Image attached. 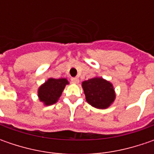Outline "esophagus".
<instances>
[{
	"label": "esophagus",
	"mask_w": 154,
	"mask_h": 154,
	"mask_svg": "<svg viewBox=\"0 0 154 154\" xmlns=\"http://www.w3.org/2000/svg\"><path fill=\"white\" fill-rule=\"evenodd\" d=\"M71 81L73 82V83H74V84H78L79 83V78H77V77H74V78H72L71 79Z\"/></svg>",
	"instance_id": "34e87169"
}]
</instances>
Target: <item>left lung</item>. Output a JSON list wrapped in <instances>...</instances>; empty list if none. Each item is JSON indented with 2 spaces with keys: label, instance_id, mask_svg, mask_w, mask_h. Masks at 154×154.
Segmentation results:
<instances>
[{
  "label": "left lung",
  "instance_id": "obj_1",
  "mask_svg": "<svg viewBox=\"0 0 154 154\" xmlns=\"http://www.w3.org/2000/svg\"><path fill=\"white\" fill-rule=\"evenodd\" d=\"M87 103L98 109L108 108L116 97L113 86L102 78H92L82 83Z\"/></svg>",
  "mask_w": 154,
  "mask_h": 154
}]
</instances>
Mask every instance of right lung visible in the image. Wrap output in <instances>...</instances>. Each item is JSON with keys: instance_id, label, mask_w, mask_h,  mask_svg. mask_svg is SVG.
<instances>
[{"instance_id": "add662e5", "label": "right lung", "mask_w": 154, "mask_h": 154, "mask_svg": "<svg viewBox=\"0 0 154 154\" xmlns=\"http://www.w3.org/2000/svg\"><path fill=\"white\" fill-rule=\"evenodd\" d=\"M68 83L66 79H49L39 87L38 97L40 101L44 102L45 105L55 103L62 95V91Z\"/></svg>"}]
</instances>
